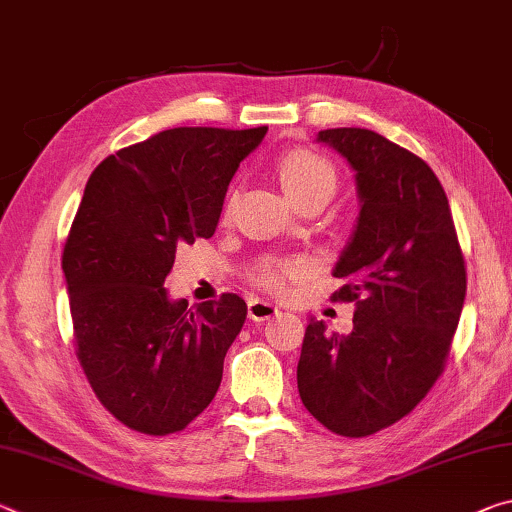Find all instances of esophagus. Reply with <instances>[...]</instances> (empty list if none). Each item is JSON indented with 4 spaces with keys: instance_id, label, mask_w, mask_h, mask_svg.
Instances as JSON below:
<instances>
[{
    "instance_id": "1",
    "label": "esophagus",
    "mask_w": 512,
    "mask_h": 512,
    "mask_svg": "<svg viewBox=\"0 0 512 512\" xmlns=\"http://www.w3.org/2000/svg\"><path fill=\"white\" fill-rule=\"evenodd\" d=\"M278 314H280V310L273 303H266V300H262V298L248 300V316L253 321H269Z\"/></svg>"
}]
</instances>
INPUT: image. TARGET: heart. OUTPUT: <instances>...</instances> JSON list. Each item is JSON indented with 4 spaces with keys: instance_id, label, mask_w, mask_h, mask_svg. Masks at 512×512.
Here are the masks:
<instances>
[{
    "instance_id": "heart-1",
    "label": "heart",
    "mask_w": 512,
    "mask_h": 512,
    "mask_svg": "<svg viewBox=\"0 0 512 512\" xmlns=\"http://www.w3.org/2000/svg\"><path fill=\"white\" fill-rule=\"evenodd\" d=\"M278 177L291 202L321 189V186H330V189L337 186L335 168H332L326 159L316 157V154L307 150H296L289 152L287 157H282L278 164ZM298 273L300 266L296 262L266 264L264 269L259 271V282L269 289H280L285 285L287 278H294Z\"/></svg>"
}]
</instances>
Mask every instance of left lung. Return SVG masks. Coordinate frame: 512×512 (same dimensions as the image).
<instances>
[{
	"label": "left lung",
	"instance_id": "left-lung-1",
	"mask_svg": "<svg viewBox=\"0 0 512 512\" xmlns=\"http://www.w3.org/2000/svg\"><path fill=\"white\" fill-rule=\"evenodd\" d=\"M355 173L360 214L332 275L355 303L353 330L310 316L298 394L328 431L364 437L415 410L444 369L465 303V262L440 180L371 129H323Z\"/></svg>",
	"mask_w": 512,
	"mask_h": 512
}]
</instances>
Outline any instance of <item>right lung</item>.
<instances>
[{"mask_svg": "<svg viewBox=\"0 0 512 512\" xmlns=\"http://www.w3.org/2000/svg\"><path fill=\"white\" fill-rule=\"evenodd\" d=\"M266 132L166 129L88 177L63 248L77 358L97 399L132 431H182L218 392L246 303L223 294L191 310L164 282L177 246L216 232L227 186Z\"/></svg>", "mask_w": 512, "mask_h": 512, "instance_id": "obj_1", "label": "right lung"}]
</instances>
